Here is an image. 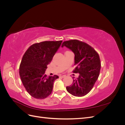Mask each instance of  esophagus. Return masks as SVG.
Instances as JSON below:
<instances>
[{"instance_id": "esophagus-1", "label": "esophagus", "mask_w": 125, "mask_h": 125, "mask_svg": "<svg viewBox=\"0 0 125 125\" xmlns=\"http://www.w3.org/2000/svg\"><path fill=\"white\" fill-rule=\"evenodd\" d=\"M59 76L60 77H62V78H64L65 77V75H62V74H60Z\"/></svg>"}]
</instances>
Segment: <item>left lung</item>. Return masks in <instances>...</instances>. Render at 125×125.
<instances>
[{
    "label": "left lung",
    "instance_id": "obj_1",
    "mask_svg": "<svg viewBox=\"0 0 125 125\" xmlns=\"http://www.w3.org/2000/svg\"><path fill=\"white\" fill-rule=\"evenodd\" d=\"M68 48L74 54L73 73L79 75L71 85L66 87L68 92L75 96H83L93 88L99 78L101 64L99 54L84 42L73 40L63 42L62 47Z\"/></svg>",
    "mask_w": 125,
    "mask_h": 125
}]
</instances>
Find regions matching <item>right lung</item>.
<instances>
[{"instance_id":"add662e5","label":"right lung","mask_w":125,"mask_h":125,"mask_svg":"<svg viewBox=\"0 0 125 125\" xmlns=\"http://www.w3.org/2000/svg\"><path fill=\"white\" fill-rule=\"evenodd\" d=\"M62 41H44L33 44L25 52L19 67V74L23 85L30 95L44 99L52 93L54 82L58 75L45 74Z\"/></svg>"}]
</instances>
